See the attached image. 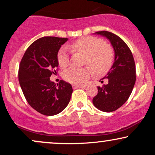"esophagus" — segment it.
Masks as SVG:
<instances>
[{
  "instance_id": "obj_1",
  "label": "esophagus",
  "mask_w": 155,
  "mask_h": 155,
  "mask_svg": "<svg viewBox=\"0 0 155 155\" xmlns=\"http://www.w3.org/2000/svg\"><path fill=\"white\" fill-rule=\"evenodd\" d=\"M83 87H84V85H78V84H76V85H73V88H74V89L83 88Z\"/></svg>"
}]
</instances>
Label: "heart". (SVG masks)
I'll return each mask as SVG.
<instances>
[{"instance_id": "obj_1", "label": "heart", "mask_w": 155, "mask_h": 155, "mask_svg": "<svg viewBox=\"0 0 155 155\" xmlns=\"http://www.w3.org/2000/svg\"><path fill=\"white\" fill-rule=\"evenodd\" d=\"M68 48L73 52L84 55V63L91 67L94 74L97 76L106 74L113 65L114 60L113 49L98 38L85 37L69 44ZM57 60L62 68L68 65V56L65 47H62L58 51ZM90 68L87 66L80 68H70L64 72V79L69 83L81 84L92 76V71Z\"/></svg>"}]
</instances>
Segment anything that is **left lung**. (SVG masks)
Instances as JSON below:
<instances>
[{
	"label": "left lung",
	"mask_w": 155,
	"mask_h": 155,
	"mask_svg": "<svg viewBox=\"0 0 155 155\" xmlns=\"http://www.w3.org/2000/svg\"><path fill=\"white\" fill-rule=\"evenodd\" d=\"M96 34L107 38L114 50V62L104 79L107 84L97 87V94L92 99L94 106L104 112L116 111L129 98L136 82V65L130 48L118 35L108 31ZM104 81H102V82Z\"/></svg>",
	"instance_id": "left-lung-1"
}]
</instances>
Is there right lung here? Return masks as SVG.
<instances>
[{
	"mask_svg": "<svg viewBox=\"0 0 155 155\" xmlns=\"http://www.w3.org/2000/svg\"><path fill=\"white\" fill-rule=\"evenodd\" d=\"M67 41L53 36L37 39L27 49L19 64V81L26 101L46 116L63 111L71 97V84L60 80L55 84L49 79L58 72V51Z\"/></svg>",
	"mask_w": 155,
	"mask_h": 155,
	"instance_id": "1",
	"label": "right lung"
}]
</instances>
